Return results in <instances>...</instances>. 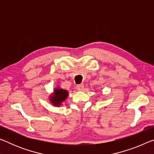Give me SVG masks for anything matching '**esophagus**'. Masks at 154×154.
<instances>
[{"instance_id":"1","label":"esophagus","mask_w":154,"mask_h":154,"mask_svg":"<svg viewBox=\"0 0 154 154\" xmlns=\"http://www.w3.org/2000/svg\"><path fill=\"white\" fill-rule=\"evenodd\" d=\"M76 88H77V90H79V91L82 90L83 89V84H79V85H77V86H76Z\"/></svg>"}]
</instances>
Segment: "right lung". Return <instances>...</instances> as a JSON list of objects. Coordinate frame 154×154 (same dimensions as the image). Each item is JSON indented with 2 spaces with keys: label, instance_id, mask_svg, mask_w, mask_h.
I'll list each match as a JSON object with an SVG mask.
<instances>
[{
  "label": "right lung",
  "instance_id": "right-lung-1",
  "mask_svg": "<svg viewBox=\"0 0 154 154\" xmlns=\"http://www.w3.org/2000/svg\"><path fill=\"white\" fill-rule=\"evenodd\" d=\"M68 96L69 92L67 90L57 86L54 89L53 92L49 95V100L52 105L59 107L62 105V103L66 100Z\"/></svg>",
  "mask_w": 154,
  "mask_h": 154
}]
</instances>
